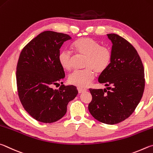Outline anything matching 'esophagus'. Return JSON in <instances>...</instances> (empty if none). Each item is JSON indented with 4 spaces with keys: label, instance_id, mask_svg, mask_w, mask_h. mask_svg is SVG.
<instances>
[{
    "label": "esophagus",
    "instance_id": "esophagus-1",
    "mask_svg": "<svg viewBox=\"0 0 153 153\" xmlns=\"http://www.w3.org/2000/svg\"><path fill=\"white\" fill-rule=\"evenodd\" d=\"M77 89H78V91H79V93H82V92H84V91H86V89H81V88H77Z\"/></svg>",
    "mask_w": 153,
    "mask_h": 153
}]
</instances>
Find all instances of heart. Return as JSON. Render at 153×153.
I'll list each match as a JSON object with an SVG mask.
<instances>
[{"instance_id": "b5f03b06", "label": "heart", "mask_w": 153, "mask_h": 153, "mask_svg": "<svg viewBox=\"0 0 153 153\" xmlns=\"http://www.w3.org/2000/svg\"><path fill=\"white\" fill-rule=\"evenodd\" d=\"M72 48L79 56L86 57L84 67L86 69L76 71L70 75L68 81L71 85L81 89L89 86L95 79V71L102 73L110 65L112 53L109 48L102 46L100 43L89 37H82L72 44ZM73 54L71 51L64 49L60 51L58 60L62 68L71 71L72 68Z\"/></svg>"}]
</instances>
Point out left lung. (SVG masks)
<instances>
[{
	"instance_id": "8db88e82",
	"label": "left lung",
	"mask_w": 153,
	"mask_h": 153,
	"mask_svg": "<svg viewBox=\"0 0 153 153\" xmlns=\"http://www.w3.org/2000/svg\"><path fill=\"white\" fill-rule=\"evenodd\" d=\"M107 36L113 44L112 58L98 81L109 87L108 90L89 89L92 100L88 108L95 119L112 125L134 111L143 97L145 80L143 62L133 45L117 34Z\"/></svg>"
}]
</instances>
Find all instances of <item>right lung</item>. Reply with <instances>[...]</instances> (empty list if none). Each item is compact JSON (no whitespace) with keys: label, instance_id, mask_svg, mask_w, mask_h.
Masks as SVG:
<instances>
[{"label":"right lung","instance_id":"add662e5","mask_svg":"<svg viewBox=\"0 0 153 153\" xmlns=\"http://www.w3.org/2000/svg\"><path fill=\"white\" fill-rule=\"evenodd\" d=\"M71 39L65 33L45 31L20 53L16 72L18 95L25 111L37 121L52 123L61 119L69 101L78 94L73 85L52 88L65 77L58 56L63 43Z\"/></svg>","mask_w":153,"mask_h":153}]
</instances>
